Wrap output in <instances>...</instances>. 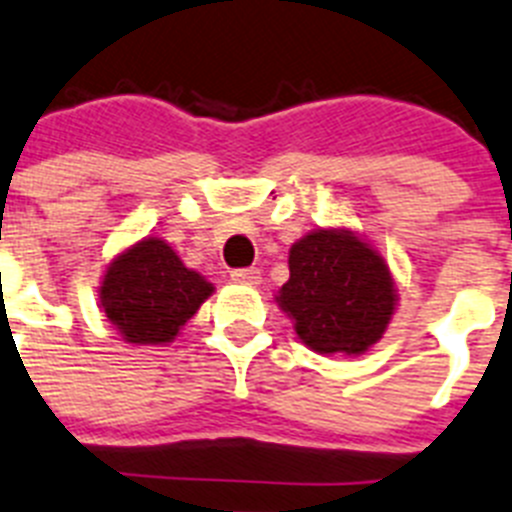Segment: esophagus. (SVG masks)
Segmentation results:
<instances>
[{
    "mask_svg": "<svg viewBox=\"0 0 512 512\" xmlns=\"http://www.w3.org/2000/svg\"><path fill=\"white\" fill-rule=\"evenodd\" d=\"M230 279H233L235 285L256 287L261 282V272L256 269V266H248V269H233V272H230Z\"/></svg>",
    "mask_w": 512,
    "mask_h": 512,
    "instance_id": "34e87169",
    "label": "esophagus"
}]
</instances>
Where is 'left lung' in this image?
Masks as SVG:
<instances>
[{
	"instance_id": "8db88e82",
	"label": "left lung",
	"mask_w": 512,
	"mask_h": 512,
	"mask_svg": "<svg viewBox=\"0 0 512 512\" xmlns=\"http://www.w3.org/2000/svg\"><path fill=\"white\" fill-rule=\"evenodd\" d=\"M277 305L318 355H362L391 323L396 285L381 253L352 230L318 227L290 248Z\"/></svg>"
}]
</instances>
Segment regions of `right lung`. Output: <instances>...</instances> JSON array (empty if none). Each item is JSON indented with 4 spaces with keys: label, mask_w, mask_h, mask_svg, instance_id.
<instances>
[{
    "label": "right lung",
    "mask_w": 512,
    "mask_h": 512,
    "mask_svg": "<svg viewBox=\"0 0 512 512\" xmlns=\"http://www.w3.org/2000/svg\"><path fill=\"white\" fill-rule=\"evenodd\" d=\"M212 292L165 240L142 238L106 266L100 308L124 342L168 344Z\"/></svg>",
    "instance_id": "obj_1"
}]
</instances>
